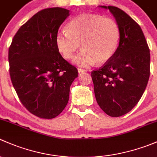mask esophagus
<instances>
[{
    "mask_svg": "<svg viewBox=\"0 0 157 157\" xmlns=\"http://www.w3.org/2000/svg\"><path fill=\"white\" fill-rule=\"evenodd\" d=\"M78 72L79 74H82V73H85V72H86V71H85V69H81V68H78Z\"/></svg>",
    "mask_w": 157,
    "mask_h": 157,
    "instance_id": "obj_1",
    "label": "esophagus"
}]
</instances>
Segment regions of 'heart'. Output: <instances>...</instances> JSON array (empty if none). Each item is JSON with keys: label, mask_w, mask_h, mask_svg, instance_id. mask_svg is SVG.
I'll list each match as a JSON object with an SVG mask.
<instances>
[{"label": "heart", "mask_w": 157, "mask_h": 157, "mask_svg": "<svg viewBox=\"0 0 157 157\" xmlns=\"http://www.w3.org/2000/svg\"><path fill=\"white\" fill-rule=\"evenodd\" d=\"M120 28L115 19L98 14H82L71 20L67 30L57 32L56 44L65 59L73 58L80 44L83 48L74 59L82 68H88L98 61L103 63L116 54L120 41Z\"/></svg>", "instance_id": "obj_1"}]
</instances>
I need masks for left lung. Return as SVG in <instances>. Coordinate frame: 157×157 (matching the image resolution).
<instances>
[{
    "mask_svg": "<svg viewBox=\"0 0 157 157\" xmlns=\"http://www.w3.org/2000/svg\"><path fill=\"white\" fill-rule=\"evenodd\" d=\"M109 9L120 28L114 56L91 72L95 98L105 113L119 117L130 112L141 98L149 80L151 55L140 25L123 10Z\"/></svg>",
    "mask_w": 157,
    "mask_h": 157,
    "instance_id": "1",
    "label": "left lung"
}]
</instances>
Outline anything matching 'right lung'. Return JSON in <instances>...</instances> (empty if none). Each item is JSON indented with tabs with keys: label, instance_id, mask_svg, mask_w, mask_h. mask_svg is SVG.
Here are the masks:
<instances>
[{
	"label": "right lung",
	"instance_id": "add662e5",
	"mask_svg": "<svg viewBox=\"0 0 157 157\" xmlns=\"http://www.w3.org/2000/svg\"><path fill=\"white\" fill-rule=\"evenodd\" d=\"M69 10L51 7L39 11L22 25L8 51L10 75L22 104L41 119L63 112L78 69L63 58L56 44L59 26Z\"/></svg>",
	"mask_w": 157,
	"mask_h": 157
}]
</instances>
